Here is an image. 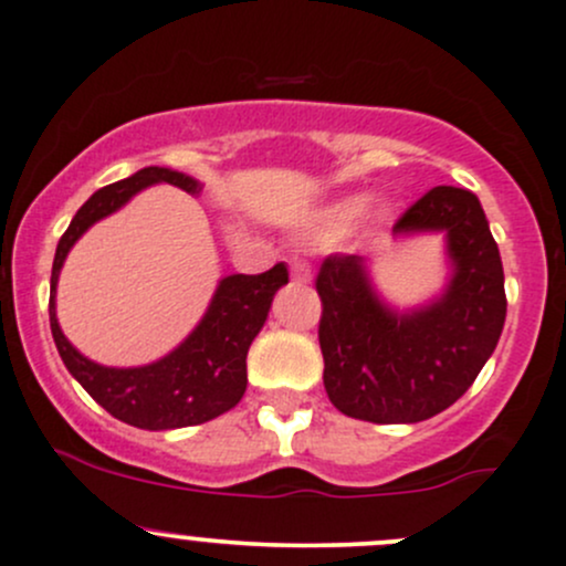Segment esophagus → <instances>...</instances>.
Segmentation results:
<instances>
[{"instance_id":"esophagus-1","label":"esophagus","mask_w":566,"mask_h":566,"mask_svg":"<svg viewBox=\"0 0 566 566\" xmlns=\"http://www.w3.org/2000/svg\"><path fill=\"white\" fill-rule=\"evenodd\" d=\"M290 273H293V279L298 284H308L312 282V268H308L306 263H301V260H295L293 265H290Z\"/></svg>"}]
</instances>
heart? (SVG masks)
<instances>
[{
    "instance_id": "1",
    "label": "heart",
    "mask_w": 566,
    "mask_h": 566,
    "mask_svg": "<svg viewBox=\"0 0 566 566\" xmlns=\"http://www.w3.org/2000/svg\"><path fill=\"white\" fill-rule=\"evenodd\" d=\"M366 208H368L366 195H349V198L336 200V203L325 206L323 211H317V217L306 224V238L317 243L342 241L344 235L353 233L355 224H358L363 213H366ZM379 217H385V211H379Z\"/></svg>"
}]
</instances>
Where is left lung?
Listing matches in <instances>:
<instances>
[{
    "instance_id": "8db88e82",
    "label": "left lung",
    "mask_w": 566,
    "mask_h": 566,
    "mask_svg": "<svg viewBox=\"0 0 566 566\" xmlns=\"http://www.w3.org/2000/svg\"><path fill=\"white\" fill-rule=\"evenodd\" d=\"M442 233L450 279L423 306L392 308L360 254L319 268L323 382L338 412L368 423H420L455 403L496 349L507 317L499 247L478 195L433 187L392 235Z\"/></svg>"
}]
</instances>
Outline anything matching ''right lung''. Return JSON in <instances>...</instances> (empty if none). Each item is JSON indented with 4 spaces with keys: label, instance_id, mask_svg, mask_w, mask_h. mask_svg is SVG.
<instances>
[{
    "label": "right lung",
    "instance_id": "right-lung-1",
    "mask_svg": "<svg viewBox=\"0 0 566 566\" xmlns=\"http://www.w3.org/2000/svg\"><path fill=\"white\" fill-rule=\"evenodd\" d=\"M154 184H174L189 195H198V178L170 168H143L122 181L97 189L78 208L70 228L59 238L51 271V333L64 366L83 385V390L116 420L146 431L200 426L230 412L247 390V353L254 336L265 325L273 295L287 284V265L279 263L271 271L247 276L219 279L217 293L208 303L203 319L195 331L170 349L165 358L146 366H103L88 360L67 342L56 319V284L64 260L75 241L99 219L111 217L127 206L140 189Z\"/></svg>",
    "mask_w": 566,
    "mask_h": 566
}]
</instances>
